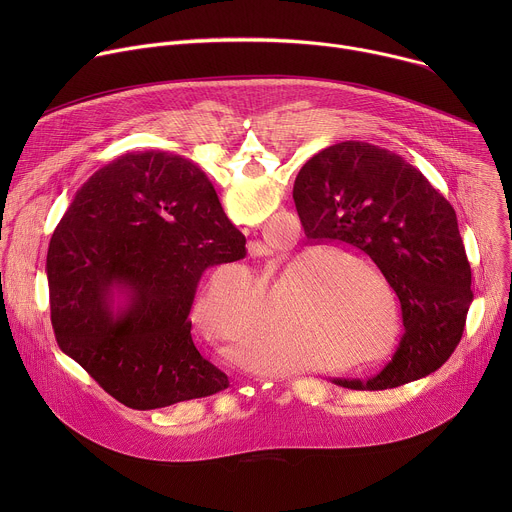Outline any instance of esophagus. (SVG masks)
I'll list each match as a JSON object with an SVG mask.
<instances>
[{"label": "esophagus", "instance_id": "1", "mask_svg": "<svg viewBox=\"0 0 512 512\" xmlns=\"http://www.w3.org/2000/svg\"><path fill=\"white\" fill-rule=\"evenodd\" d=\"M251 247H253V251H255V247H257V249H259V245H251Z\"/></svg>", "mask_w": 512, "mask_h": 512}]
</instances>
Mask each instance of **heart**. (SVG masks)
<instances>
[{
    "instance_id": "b5f03b06",
    "label": "heart",
    "mask_w": 512,
    "mask_h": 512,
    "mask_svg": "<svg viewBox=\"0 0 512 512\" xmlns=\"http://www.w3.org/2000/svg\"><path fill=\"white\" fill-rule=\"evenodd\" d=\"M330 259L369 271L332 249L294 255L277 279L263 285L249 269L216 271L196 306L198 328L212 342L239 348L245 362L263 371H289L302 358L316 360L318 350L338 356L373 350L377 332L371 318L332 291L316 289L318 277L322 281L328 277L322 273L334 269L326 263Z\"/></svg>"
}]
</instances>
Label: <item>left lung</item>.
<instances>
[{
    "mask_svg": "<svg viewBox=\"0 0 512 512\" xmlns=\"http://www.w3.org/2000/svg\"><path fill=\"white\" fill-rule=\"evenodd\" d=\"M294 202L308 239L371 257L401 304L405 332L387 367L367 381L334 383L383 391L440 369L460 344L474 300L452 204L401 156L364 141L334 143L310 158Z\"/></svg>",
    "mask_w": 512,
    "mask_h": 512,
    "instance_id": "1",
    "label": "left lung"
}]
</instances>
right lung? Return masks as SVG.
<instances>
[{"label": "right lung", "mask_w": 512, "mask_h": 512, "mask_svg": "<svg viewBox=\"0 0 512 512\" xmlns=\"http://www.w3.org/2000/svg\"><path fill=\"white\" fill-rule=\"evenodd\" d=\"M245 253L198 166L166 152L119 156L77 190L50 239L56 342L131 409L225 391L229 377L194 346L188 314L202 271ZM113 288L128 296L117 315Z\"/></svg>", "instance_id": "right-lung-1"}]
</instances>
